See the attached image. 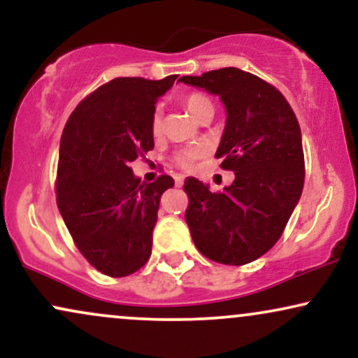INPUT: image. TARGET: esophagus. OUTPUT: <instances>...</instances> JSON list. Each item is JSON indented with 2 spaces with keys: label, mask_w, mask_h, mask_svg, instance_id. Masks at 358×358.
<instances>
[{
  "label": "esophagus",
  "mask_w": 358,
  "mask_h": 358,
  "mask_svg": "<svg viewBox=\"0 0 358 358\" xmlns=\"http://www.w3.org/2000/svg\"><path fill=\"white\" fill-rule=\"evenodd\" d=\"M183 182H185V175L176 173V175H175V183H176V187H182Z\"/></svg>",
  "instance_id": "esophagus-1"
}]
</instances>
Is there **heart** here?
Segmentation results:
<instances>
[{
	"label": "heart",
	"instance_id": "1",
	"mask_svg": "<svg viewBox=\"0 0 358 358\" xmlns=\"http://www.w3.org/2000/svg\"><path fill=\"white\" fill-rule=\"evenodd\" d=\"M183 106L187 108V110L192 114L193 117H196V114H199L202 109L208 108V106H212V102L208 97H205L203 94L193 92V94H188V96L185 97ZM151 129H153L155 134H158L159 131H162V113H159V110H155L153 119H151ZM202 151H203L202 146H195V148H190V150H183V151H180V153H176L175 159L178 165L187 166V165H190L193 158H196V156L202 155Z\"/></svg>",
	"mask_w": 358,
	"mask_h": 358
}]
</instances>
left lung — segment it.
I'll return each mask as SVG.
<instances>
[{"label": "left lung", "mask_w": 358, "mask_h": 358, "mask_svg": "<svg viewBox=\"0 0 358 358\" xmlns=\"http://www.w3.org/2000/svg\"><path fill=\"white\" fill-rule=\"evenodd\" d=\"M180 82L219 96L227 119L215 158L236 175L215 193L193 176L185 180L192 239L212 261L248 264L276 244L301 196L305 156L298 119L278 89L241 69Z\"/></svg>", "instance_id": "obj_1"}]
</instances>
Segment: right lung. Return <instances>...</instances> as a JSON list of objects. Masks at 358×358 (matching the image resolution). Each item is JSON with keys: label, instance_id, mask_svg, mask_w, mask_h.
<instances>
[{"label": "right lung", "instance_id": "obj_1", "mask_svg": "<svg viewBox=\"0 0 358 358\" xmlns=\"http://www.w3.org/2000/svg\"><path fill=\"white\" fill-rule=\"evenodd\" d=\"M178 76L117 77L69 117L60 139L57 205L77 249L101 273L122 278L151 256L159 199L175 185L141 183L129 165L155 148V104Z\"/></svg>", "mask_w": 358, "mask_h": 358}]
</instances>
